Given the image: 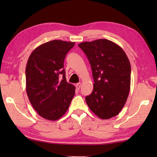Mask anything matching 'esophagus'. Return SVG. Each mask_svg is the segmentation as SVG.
Instances as JSON below:
<instances>
[{"label":"esophagus","instance_id":"esophagus-1","mask_svg":"<svg viewBox=\"0 0 157 157\" xmlns=\"http://www.w3.org/2000/svg\"><path fill=\"white\" fill-rule=\"evenodd\" d=\"M80 87H81V83H78V84L75 85L76 90H79L80 89Z\"/></svg>","mask_w":157,"mask_h":157}]
</instances>
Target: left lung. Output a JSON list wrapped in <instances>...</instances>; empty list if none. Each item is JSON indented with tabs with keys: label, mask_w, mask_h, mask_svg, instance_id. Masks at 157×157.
I'll return each mask as SVG.
<instances>
[{
	"label": "left lung",
	"mask_w": 157,
	"mask_h": 157,
	"mask_svg": "<svg viewBox=\"0 0 157 157\" xmlns=\"http://www.w3.org/2000/svg\"><path fill=\"white\" fill-rule=\"evenodd\" d=\"M91 65L94 88L86 96L90 109L102 119L117 115L124 106L130 90L131 65L119 45L106 39L78 44Z\"/></svg>",
	"instance_id": "obj_1"
}]
</instances>
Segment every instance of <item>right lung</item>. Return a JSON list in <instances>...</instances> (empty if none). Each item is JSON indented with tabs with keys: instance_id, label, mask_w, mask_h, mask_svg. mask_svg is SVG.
<instances>
[{
	"instance_id": "add662e5",
	"label": "right lung",
	"mask_w": 157,
	"mask_h": 157,
	"mask_svg": "<svg viewBox=\"0 0 157 157\" xmlns=\"http://www.w3.org/2000/svg\"><path fill=\"white\" fill-rule=\"evenodd\" d=\"M75 42L55 40L38 46L25 68L26 92L38 114L56 121L65 114L75 95V87L66 81L64 60Z\"/></svg>"
}]
</instances>
